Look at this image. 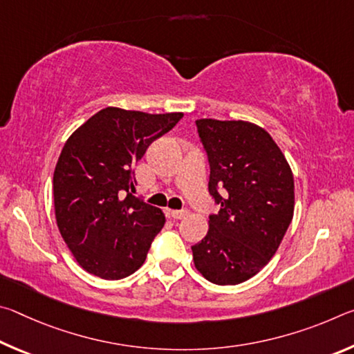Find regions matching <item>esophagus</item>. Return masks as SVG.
Returning <instances> with one entry per match:
<instances>
[{
  "label": "esophagus",
  "instance_id": "1",
  "mask_svg": "<svg viewBox=\"0 0 354 354\" xmlns=\"http://www.w3.org/2000/svg\"><path fill=\"white\" fill-rule=\"evenodd\" d=\"M169 215L171 218H176V220H181L185 218L189 215L187 209H183V211H176V209H169Z\"/></svg>",
  "mask_w": 354,
  "mask_h": 354
}]
</instances>
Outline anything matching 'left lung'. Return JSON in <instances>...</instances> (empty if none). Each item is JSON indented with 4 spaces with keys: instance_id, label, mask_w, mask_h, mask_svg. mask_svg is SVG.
<instances>
[{
    "instance_id": "1",
    "label": "left lung",
    "mask_w": 354,
    "mask_h": 354,
    "mask_svg": "<svg viewBox=\"0 0 354 354\" xmlns=\"http://www.w3.org/2000/svg\"><path fill=\"white\" fill-rule=\"evenodd\" d=\"M211 165L209 192L220 205L192 247L207 281L234 286L253 278L279 248L295 207L293 175L266 129L243 120H196Z\"/></svg>"
}]
</instances>
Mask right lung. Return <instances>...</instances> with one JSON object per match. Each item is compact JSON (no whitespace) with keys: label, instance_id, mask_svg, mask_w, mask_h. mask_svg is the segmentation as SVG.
<instances>
[{"label":"right lung","instance_id":"obj_1","mask_svg":"<svg viewBox=\"0 0 354 354\" xmlns=\"http://www.w3.org/2000/svg\"><path fill=\"white\" fill-rule=\"evenodd\" d=\"M183 115L111 106L82 123L65 142L53 176L56 223L86 272L122 279L145 262L165 215L131 194L134 167Z\"/></svg>","mask_w":354,"mask_h":354}]
</instances>
